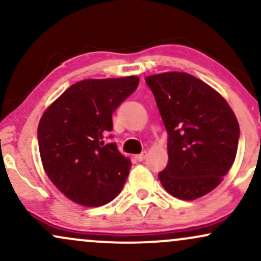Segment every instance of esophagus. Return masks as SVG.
<instances>
[{"instance_id":"obj_1","label":"esophagus","mask_w":261,"mask_h":261,"mask_svg":"<svg viewBox=\"0 0 261 261\" xmlns=\"http://www.w3.org/2000/svg\"><path fill=\"white\" fill-rule=\"evenodd\" d=\"M135 160L139 161V162L145 161V160H146V152H142V153H141V154H136V155H135Z\"/></svg>"}]
</instances>
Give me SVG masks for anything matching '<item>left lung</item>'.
<instances>
[{
	"instance_id": "1",
	"label": "left lung",
	"mask_w": 261,
	"mask_h": 261,
	"mask_svg": "<svg viewBox=\"0 0 261 261\" xmlns=\"http://www.w3.org/2000/svg\"><path fill=\"white\" fill-rule=\"evenodd\" d=\"M168 133V166L158 174L176 199L195 200L223 180L236 160L239 124L207 83L185 72L146 77Z\"/></svg>"
}]
</instances>
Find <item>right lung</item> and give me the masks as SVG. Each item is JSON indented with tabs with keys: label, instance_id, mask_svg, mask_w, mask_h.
I'll return each instance as SVG.
<instances>
[{
	"label": "right lung",
	"instance_id": "obj_1",
	"mask_svg": "<svg viewBox=\"0 0 261 261\" xmlns=\"http://www.w3.org/2000/svg\"><path fill=\"white\" fill-rule=\"evenodd\" d=\"M137 76L83 80L47 107L38 125L41 163L49 179L66 197L98 207L119 195L131 168L114 142L115 109L139 86Z\"/></svg>",
	"mask_w": 261,
	"mask_h": 261
}]
</instances>
